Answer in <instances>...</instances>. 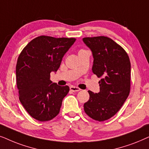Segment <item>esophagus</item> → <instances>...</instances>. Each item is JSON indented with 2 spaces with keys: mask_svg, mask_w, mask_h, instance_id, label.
Here are the masks:
<instances>
[{
  "mask_svg": "<svg viewBox=\"0 0 149 149\" xmlns=\"http://www.w3.org/2000/svg\"><path fill=\"white\" fill-rule=\"evenodd\" d=\"M70 90L71 91H73V92H78V91H80L81 89L80 88H78V87L71 86H70Z\"/></svg>",
  "mask_w": 149,
  "mask_h": 149,
  "instance_id": "34e87169",
  "label": "esophagus"
}]
</instances>
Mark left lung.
I'll use <instances>...</instances> for the list:
<instances>
[{
  "instance_id": "8db88e82",
  "label": "left lung",
  "mask_w": 149,
  "mask_h": 149,
  "mask_svg": "<svg viewBox=\"0 0 149 149\" xmlns=\"http://www.w3.org/2000/svg\"><path fill=\"white\" fill-rule=\"evenodd\" d=\"M83 41L92 52V71L98 78L100 91H88L84 112L91 118L104 121L118 112L130 91L131 63L123 47L109 37H84Z\"/></svg>"
}]
</instances>
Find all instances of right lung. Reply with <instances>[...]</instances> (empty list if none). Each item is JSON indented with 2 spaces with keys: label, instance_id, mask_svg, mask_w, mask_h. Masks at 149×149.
Masks as SVG:
<instances>
[{
  "label": "right lung",
  "instance_id": "1",
  "mask_svg": "<svg viewBox=\"0 0 149 149\" xmlns=\"http://www.w3.org/2000/svg\"><path fill=\"white\" fill-rule=\"evenodd\" d=\"M76 40L42 35L30 41L19 55L15 71L19 101L39 121L52 120L60 112L69 87L52 83L50 73L58 70L63 57Z\"/></svg>",
  "mask_w": 149,
  "mask_h": 149
}]
</instances>
